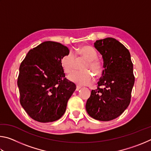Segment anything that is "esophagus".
I'll use <instances>...</instances> for the list:
<instances>
[{
	"instance_id": "1",
	"label": "esophagus",
	"mask_w": 151,
	"mask_h": 151,
	"mask_svg": "<svg viewBox=\"0 0 151 151\" xmlns=\"http://www.w3.org/2000/svg\"><path fill=\"white\" fill-rule=\"evenodd\" d=\"M81 87V86H78V85H77L76 86V91H78L79 89H80Z\"/></svg>"
}]
</instances>
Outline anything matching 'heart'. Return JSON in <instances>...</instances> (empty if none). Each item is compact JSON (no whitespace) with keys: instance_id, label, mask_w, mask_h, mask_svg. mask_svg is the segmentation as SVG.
Returning a JSON list of instances; mask_svg holds the SVG:
<instances>
[{"instance_id":"1","label":"heart","mask_w":151,"mask_h":151,"mask_svg":"<svg viewBox=\"0 0 151 151\" xmlns=\"http://www.w3.org/2000/svg\"><path fill=\"white\" fill-rule=\"evenodd\" d=\"M85 60L81 67L83 70L74 71L68 78L78 85H89L93 83V77L90 72L96 76L101 75L103 71V63L97 58V52L91 46L84 45L76 48L73 53L71 51L63 55L60 59L61 66L66 74H69L75 68L76 60Z\"/></svg>"}]
</instances>
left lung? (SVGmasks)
<instances>
[{
    "mask_svg": "<svg viewBox=\"0 0 151 151\" xmlns=\"http://www.w3.org/2000/svg\"><path fill=\"white\" fill-rule=\"evenodd\" d=\"M94 45L103 56L104 69L97 89L92 90L86 101V110L92 118L109 121L129 105L134 83L133 65L129 50L115 39L98 40Z\"/></svg>",
    "mask_w": 151,
    "mask_h": 151,
    "instance_id": "obj_1",
    "label": "left lung"
}]
</instances>
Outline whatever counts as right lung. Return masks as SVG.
<instances>
[{
  "instance_id": "add662e5",
  "label": "right lung",
  "mask_w": 151,
  "mask_h": 151,
  "mask_svg": "<svg viewBox=\"0 0 151 151\" xmlns=\"http://www.w3.org/2000/svg\"><path fill=\"white\" fill-rule=\"evenodd\" d=\"M69 52L59 42L46 41L30 49L19 68L20 103L35 121L53 122L66 111L76 89L65 77L60 59Z\"/></svg>"
}]
</instances>
